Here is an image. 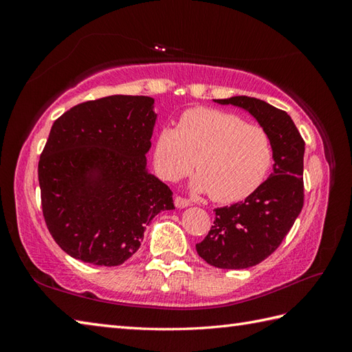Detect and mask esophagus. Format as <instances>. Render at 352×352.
<instances>
[{
    "mask_svg": "<svg viewBox=\"0 0 352 352\" xmlns=\"http://www.w3.org/2000/svg\"><path fill=\"white\" fill-rule=\"evenodd\" d=\"M175 206H176L177 208H185V207L190 206V201H189L188 198L176 195V197H175Z\"/></svg>",
    "mask_w": 352,
    "mask_h": 352,
    "instance_id": "34e87169",
    "label": "esophagus"
}]
</instances>
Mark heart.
Returning a JSON list of instances; mask_svg holds the SVG:
<instances>
[{"label":"heart","mask_w":352,"mask_h":352,"mask_svg":"<svg viewBox=\"0 0 352 352\" xmlns=\"http://www.w3.org/2000/svg\"><path fill=\"white\" fill-rule=\"evenodd\" d=\"M154 166L167 182L184 177L192 166V186L221 204L236 202L258 189L272 166L270 136L261 126L211 107H194L164 126L154 142Z\"/></svg>","instance_id":"b5f03b06"}]
</instances>
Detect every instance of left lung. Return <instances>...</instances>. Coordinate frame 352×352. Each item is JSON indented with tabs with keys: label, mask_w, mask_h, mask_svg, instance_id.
Here are the masks:
<instances>
[{
	"label": "left lung",
	"mask_w": 352,
	"mask_h": 352,
	"mask_svg": "<svg viewBox=\"0 0 352 352\" xmlns=\"http://www.w3.org/2000/svg\"><path fill=\"white\" fill-rule=\"evenodd\" d=\"M250 111L269 133L273 173L245 201L216 208L214 226L197 243L202 260L219 269H248L279 248L304 206L305 142L286 111L258 98L214 100Z\"/></svg>",
	"instance_id": "1"
}]
</instances>
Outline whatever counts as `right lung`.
I'll use <instances>...</instances> for the list:
<instances>
[{"label": "right lung", "mask_w": 352, "mask_h": 352, "mask_svg": "<svg viewBox=\"0 0 352 352\" xmlns=\"http://www.w3.org/2000/svg\"><path fill=\"white\" fill-rule=\"evenodd\" d=\"M154 100L111 95L60 116L38 163L47 228L70 257L120 265L141 247L145 226L173 210V192L146 172Z\"/></svg>", "instance_id": "add662e5"}]
</instances>
